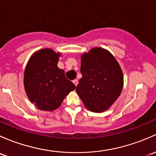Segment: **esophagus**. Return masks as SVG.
Here are the masks:
<instances>
[{
    "instance_id": "esophagus-1",
    "label": "esophagus",
    "mask_w": 156,
    "mask_h": 156,
    "mask_svg": "<svg viewBox=\"0 0 156 156\" xmlns=\"http://www.w3.org/2000/svg\"><path fill=\"white\" fill-rule=\"evenodd\" d=\"M73 83H74V85L75 86H77V84H78V80H73Z\"/></svg>"
}]
</instances>
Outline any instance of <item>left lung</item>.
<instances>
[{"mask_svg":"<svg viewBox=\"0 0 156 156\" xmlns=\"http://www.w3.org/2000/svg\"><path fill=\"white\" fill-rule=\"evenodd\" d=\"M82 78L76 91L85 107L94 113L108 110L123 88L122 70L115 57L105 49L94 47L81 55Z\"/></svg>","mask_w":156,"mask_h":156,"instance_id":"left-lung-1","label":"left lung"}]
</instances>
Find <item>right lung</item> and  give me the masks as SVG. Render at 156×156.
Here are the masks:
<instances>
[{
    "label": "right lung",
    "instance_id": "1",
    "mask_svg": "<svg viewBox=\"0 0 156 156\" xmlns=\"http://www.w3.org/2000/svg\"><path fill=\"white\" fill-rule=\"evenodd\" d=\"M60 52L49 48L40 49L30 56L24 72V87L28 99L39 110L53 111L65 97L76 89L58 68Z\"/></svg>",
    "mask_w": 156,
    "mask_h": 156
}]
</instances>
